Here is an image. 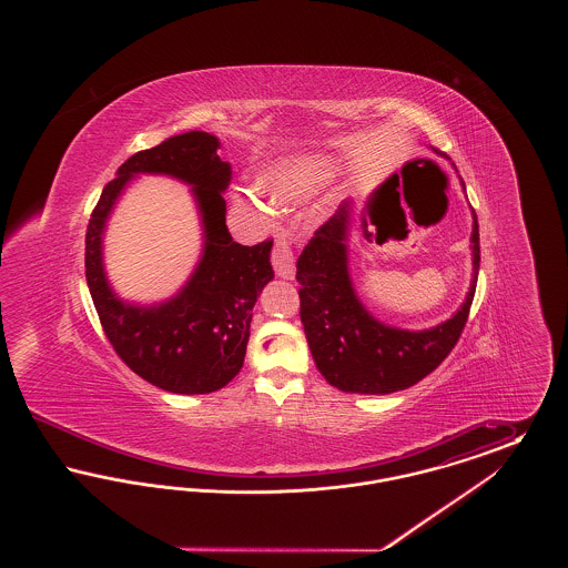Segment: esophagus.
Returning <instances> with one entry per match:
<instances>
[{
	"mask_svg": "<svg viewBox=\"0 0 568 568\" xmlns=\"http://www.w3.org/2000/svg\"><path fill=\"white\" fill-rule=\"evenodd\" d=\"M272 266L274 272L281 276V278H287L292 281L296 276V260H294V251L287 243V236L285 234H278L276 241H274V248H272Z\"/></svg>",
	"mask_w": 568,
	"mask_h": 568,
	"instance_id": "obj_1",
	"label": "esophagus"
}]
</instances>
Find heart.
Wrapping results in <instances>:
<instances>
[{
	"label": "heart",
	"instance_id": "1",
	"mask_svg": "<svg viewBox=\"0 0 568 568\" xmlns=\"http://www.w3.org/2000/svg\"><path fill=\"white\" fill-rule=\"evenodd\" d=\"M336 162L324 153H302L281 158L264 165L253 176V190L268 202H296L322 190L334 176ZM241 206H257V200L248 193H239Z\"/></svg>",
	"mask_w": 568,
	"mask_h": 568
}]
</instances>
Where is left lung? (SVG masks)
<instances>
[{
    "label": "left lung",
    "mask_w": 568,
    "mask_h": 568,
    "mask_svg": "<svg viewBox=\"0 0 568 568\" xmlns=\"http://www.w3.org/2000/svg\"><path fill=\"white\" fill-rule=\"evenodd\" d=\"M352 204V200L343 202L297 257L300 320L313 359L329 385L349 394H392L430 375L456 347L477 287L479 225L473 211V281L462 306L443 324L403 329L378 322L353 287Z\"/></svg>",
    "instance_id": "left-lung-1"
}]
</instances>
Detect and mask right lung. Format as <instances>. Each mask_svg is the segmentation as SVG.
Wrapping results in <instances>:
<instances>
[{
  "instance_id": "1",
  "label": "right lung",
  "mask_w": 568,
  "mask_h": 568,
  "mask_svg": "<svg viewBox=\"0 0 568 568\" xmlns=\"http://www.w3.org/2000/svg\"><path fill=\"white\" fill-rule=\"evenodd\" d=\"M216 149V135L187 132L132 155L102 191L84 239L87 285L110 345L138 377L172 394H211L241 373L253 306L274 278L272 241L244 246L227 232L223 191L232 165L221 162ZM140 173H163L190 184L205 239L189 283L155 305L121 301L103 268L109 213Z\"/></svg>"
}]
</instances>
